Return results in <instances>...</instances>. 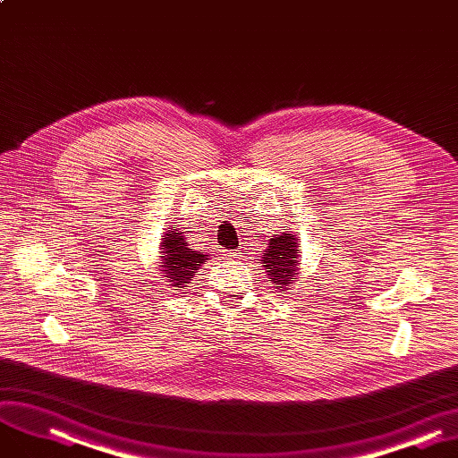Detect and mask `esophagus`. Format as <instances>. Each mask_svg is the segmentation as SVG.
I'll list each match as a JSON object with an SVG mask.
<instances>
[{
	"instance_id": "34e87169",
	"label": "esophagus",
	"mask_w": 458,
	"mask_h": 458,
	"mask_svg": "<svg viewBox=\"0 0 458 458\" xmlns=\"http://www.w3.org/2000/svg\"><path fill=\"white\" fill-rule=\"evenodd\" d=\"M241 251H242V250H229L227 255H229V258H236V255H241Z\"/></svg>"
}]
</instances>
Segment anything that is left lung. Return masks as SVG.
<instances>
[{"instance_id":"8db88e82","label":"left lung","mask_w":458,"mask_h":458,"mask_svg":"<svg viewBox=\"0 0 458 458\" xmlns=\"http://www.w3.org/2000/svg\"><path fill=\"white\" fill-rule=\"evenodd\" d=\"M297 236L291 233L276 234L270 239L268 251L265 253V270L270 282L276 284V287H285L295 282V274L299 270V246Z\"/></svg>"}]
</instances>
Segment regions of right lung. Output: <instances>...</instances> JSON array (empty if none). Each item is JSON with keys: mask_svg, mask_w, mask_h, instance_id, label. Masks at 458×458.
<instances>
[{"mask_svg": "<svg viewBox=\"0 0 458 458\" xmlns=\"http://www.w3.org/2000/svg\"><path fill=\"white\" fill-rule=\"evenodd\" d=\"M161 244L163 276L169 278L174 287H184L193 276V272L208 259V255H203V251H193L188 248L186 239L176 229L169 231Z\"/></svg>", "mask_w": 458, "mask_h": 458, "instance_id": "1", "label": "right lung"}]
</instances>
